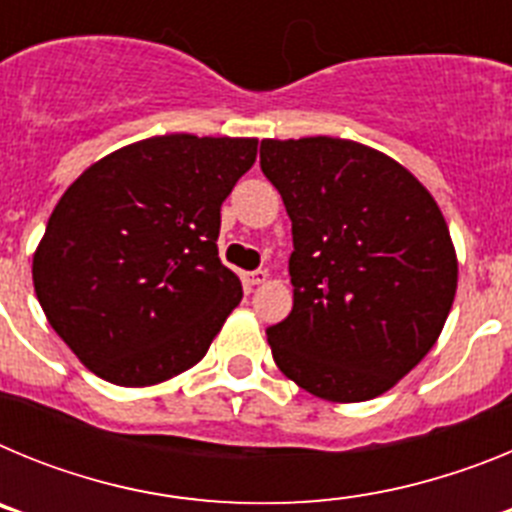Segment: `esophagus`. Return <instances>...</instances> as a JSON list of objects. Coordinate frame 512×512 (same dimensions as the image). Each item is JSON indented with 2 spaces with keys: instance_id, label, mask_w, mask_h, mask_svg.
Returning a JSON list of instances; mask_svg holds the SVG:
<instances>
[{
  "instance_id": "esophagus-1",
  "label": "esophagus",
  "mask_w": 512,
  "mask_h": 512,
  "mask_svg": "<svg viewBox=\"0 0 512 512\" xmlns=\"http://www.w3.org/2000/svg\"><path fill=\"white\" fill-rule=\"evenodd\" d=\"M266 277H269V271L256 269V271H248V274H243V282L251 284V287H256V284H264Z\"/></svg>"
}]
</instances>
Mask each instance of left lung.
Listing matches in <instances>:
<instances>
[{
    "mask_svg": "<svg viewBox=\"0 0 512 512\" xmlns=\"http://www.w3.org/2000/svg\"><path fill=\"white\" fill-rule=\"evenodd\" d=\"M261 171L292 220L295 305L266 328L271 356L333 402L382 395L449 318L456 253L428 189L354 140H261Z\"/></svg>",
    "mask_w": 512,
    "mask_h": 512,
    "instance_id": "1",
    "label": "left lung"
}]
</instances>
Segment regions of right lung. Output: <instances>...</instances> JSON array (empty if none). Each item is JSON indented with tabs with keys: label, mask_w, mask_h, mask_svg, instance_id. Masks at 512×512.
Masks as SVG:
<instances>
[{
	"label": "right lung",
	"mask_w": 512,
	"mask_h": 512,
	"mask_svg": "<svg viewBox=\"0 0 512 512\" xmlns=\"http://www.w3.org/2000/svg\"><path fill=\"white\" fill-rule=\"evenodd\" d=\"M256 146L156 135L104 156L66 189L35 251V295L97 377L148 387L207 354L243 297L217 235Z\"/></svg>",
	"instance_id": "1"
}]
</instances>
